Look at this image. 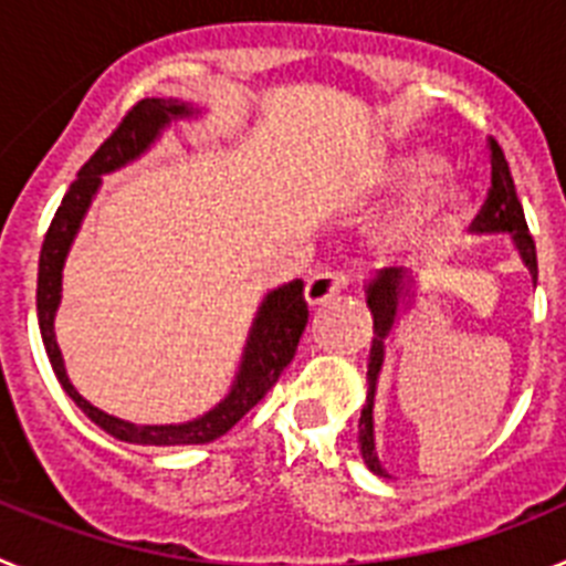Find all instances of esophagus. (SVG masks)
<instances>
[{"mask_svg":"<svg viewBox=\"0 0 566 566\" xmlns=\"http://www.w3.org/2000/svg\"><path fill=\"white\" fill-rule=\"evenodd\" d=\"M348 286V277L343 272H317L314 277H308L306 283V303L308 306H319V303H328L334 294H339Z\"/></svg>","mask_w":566,"mask_h":566,"instance_id":"1","label":"esophagus"}]
</instances>
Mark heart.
Segmentation results:
<instances>
[{
    "label": "heart",
    "instance_id": "1",
    "mask_svg": "<svg viewBox=\"0 0 566 566\" xmlns=\"http://www.w3.org/2000/svg\"><path fill=\"white\" fill-rule=\"evenodd\" d=\"M442 172V161L428 149H405L379 164L374 178L368 181V198L374 201H397L411 198L422 187ZM464 198L457 187H439L428 198L411 203L391 221L385 223L377 234V243L388 254L399 258H419L444 243V238L457 229L462 218Z\"/></svg>",
    "mask_w": 566,
    "mask_h": 566
}]
</instances>
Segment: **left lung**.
Masks as SVG:
<instances>
[{"label": "left lung", "mask_w": 566, "mask_h": 566, "mask_svg": "<svg viewBox=\"0 0 566 566\" xmlns=\"http://www.w3.org/2000/svg\"><path fill=\"white\" fill-rule=\"evenodd\" d=\"M473 232L476 234H510L513 247H516L518 258L527 266L533 283L538 280V263H536V243L527 232V221H524V209L518 203L516 184L510 175L504 153L493 138H490V192L484 201L482 212L473 221ZM417 283L408 277L405 269H382L377 277L365 286V303L371 308L374 317V339L371 354H368V397H365L363 413H359V453H363L365 468L377 473L382 479L388 476V470L382 468L377 457V442H374V397H377L379 371L385 363V339L391 337L394 328L399 323V314L405 308H411V300Z\"/></svg>", "instance_id": "left-lung-1"}]
</instances>
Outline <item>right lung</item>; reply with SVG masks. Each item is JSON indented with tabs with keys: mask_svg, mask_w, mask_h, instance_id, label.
Masks as SVG:
<instances>
[{
	"mask_svg": "<svg viewBox=\"0 0 566 566\" xmlns=\"http://www.w3.org/2000/svg\"><path fill=\"white\" fill-rule=\"evenodd\" d=\"M203 109L178 98H144L135 104L124 122L118 124L107 142L96 149V155L78 169V178L70 184L67 195L62 198V207L53 214L48 234H44L42 254H39V283H36V314L39 332H42L44 352H48L53 374L62 382L64 394L84 411L90 422H96L109 437L122 439L129 444H155V448H172V444H207L212 439L238 424L240 419L252 411L260 399L266 397L269 388L280 379L283 368L294 359L297 343L303 337V328L308 323V306L303 297V280H292L283 286L272 289L260 300L258 314L249 328L247 345L240 354V365L234 371L227 397L209 408L201 417L178 424H135L127 419H118L113 413H104L102 408L90 405L76 385L70 382L67 368H64L62 348L56 343V312L62 303V272L70 247L82 229L84 214L90 203L102 189V175L115 172L138 161L149 147L164 135V129L172 122L184 118H198Z\"/></svg>",
	"mask_w": 566,
	"mask_h": 566,
	"instance_id": "right-lung-1",
	"label": "right lung"
}]
</instances>
